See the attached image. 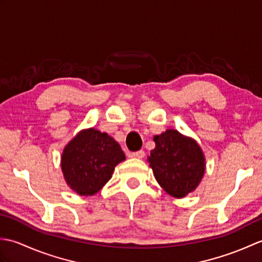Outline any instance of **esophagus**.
Returning <instances> with one entry per match:
<instances>
[{
	"mask_svg": "<svg viewBox=\"0 0 262 262\" xmlns=\"http://www.w3.org/2000/svg\"><path fill=\"white\" fill-rule=\"evenodd\" d=\"M129 155V158H135V159H143L144 155H145V152L144 151H137V152H133V153H129L128 154Z\"/></svg>",
	"mask_w": 262,
	"mask_h": 262,
	"instance_id": "1",
	"label": "esophagus"
}]
</instances>
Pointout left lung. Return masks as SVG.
I'll use <instances>...</instances> for the list:
<instances>
[{
    "label": "left lung",
    "instance_id": "obj_1",
    "mask_svg": "<svg viewBox=\"0 0 262 262\" xmlns=\"http://www.w3.org/2000/svg\"><path fill=\"white\" fill-rule=\"evenodd\" d=\"M153 140L155 148L147 161L159 185L176 198L192 192L206 168L205 155L197 142L174 129L155 135Z\"/></svg>",
    "mask_w": 262,
    "mask_h": 262
}]
</instances>
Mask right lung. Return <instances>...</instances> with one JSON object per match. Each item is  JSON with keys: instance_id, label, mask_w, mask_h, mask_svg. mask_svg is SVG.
Returning a JSON list of instances; mask_svg holds the SVG:
<instances>
[{"instance_id": "obj_1", "label": "right lung", "mask_w": 262, "mask_h": 262, "mask_svg": "<svg viewBox=\"0 0 262 262\" xmlns=\"http://www.w3.org/2000/svg\"><path fill=\"white\" fill-rule=\"evenodd\" d=\"M126 158L107 133L94 128L81 130L62 153V171L68 186L81 196H92L107 183L115 166Z\"/></svg>"}]
</instances>
